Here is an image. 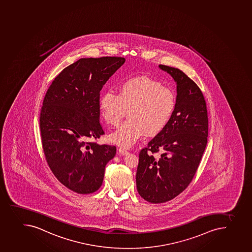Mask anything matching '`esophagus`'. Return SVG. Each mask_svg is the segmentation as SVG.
<instances>
[{
    "label": "esophagus",
    "instance_id": "obj_1",
    "mask_svg": "<svg viewBox=\"0 0 252 252\" xmlns=\"http://www.w3.org/2000/svg\"><path fill=\"white\" fill-rule=\"evenodd\" d=\"M118 154H121V155H123V156H126V155L129 154V152L126 150V149L121 148V149H118Z\"/></svg>",
    "mask_w": 252,
    "mask_h": 252
}]
</instances>
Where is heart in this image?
<instances>
[{
  "label": "heart",
  "instance_id": "heart-1",
  "mask_svg": "<svg viewBox=\"0 0 252 252\" xmlns=\"http://www.w3.org/2000/svg\"><path fill=\"white\" fill-rule=\"evenodd\" d=\"M118 91H106L99 101L101 115L108 125H118L129 113V120L109 135L113 144L130 148L147 134H158L170 123L176 95L161 82L147 76L132 77L122 82Z\"/></svg>",
  "mask_w": 252,
  "mask_h": 252
}]
</instances>
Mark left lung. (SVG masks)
I'll list each match as a JSON object with an SVG mask.
<instances>
[{
  "label": "left lung",
  "instance_id": "obj_1",
  "mask_svg": "<svg viewBox=\"0 0 252 252\" xmlns=\"http://www.w3.org/2000/svg\"><path fill=\"white\" fill-rule=\"evenodd\" d=\"M159 67L176 82V108L170 123L139 152L136 172L139 194L155 204L172 200L192 182L208 136L206 100L200 88L181 70Z\"/></svg>",
  "mask_w": 252,
  "mask_h": 252
}]
</instances>
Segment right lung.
Masks as SVG:
<instances>
[{"mask_svg": "<svg viewBox=\"0 0 252 252\" xmlns=\"http://www.w3.org/2000/svg\"><path fill=\"white\" fill-rule=\"evenodd\" d=\"M125 58H84L55 77L44 98L40 129L44 155L55 177L79 194L103 184L107 163L117 148L98 145L104 134L99 123L100 91Z\"/></svg>", "mask_w": 252, "mask_h": 252, "instance_id": "obj_1", "label": "right lung"}]
</instances>
